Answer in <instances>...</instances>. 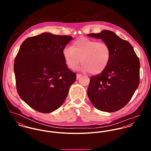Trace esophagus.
Returning <instances> with one entry per match:
<instances>
[{
  "instance_id": "obj_1",
  "label": "esophagus",
  "mask_w": 151,
  "mask_h": 151,
  "mask_svg": "<svg viewBox=\"0 0 151 151\" xmlns=\"http://www.w3.org/2000/svg\"><path fill=\"white\" fill-rule=\"evenodd\" d=\"M82 76V75L81 74H77V79L78 80L79 78H80Z\"/></svg>"
}]
</instances>
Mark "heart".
Masks as SVG:
<instances>
[{
    "instance_id": "heart-1",
    "label": "heart",
    "mask_w": 151,
    "mask_h": 151,
    "mask_svg": "<svg viewBox=\"0 0 151 151\" xmlns=\"http://www.w3.org/2000/svg\"><path fill=\"white\" fill-rule=\"evenodd\" d=\"M63 56L67 66L74 69L81 63L80 69L92 74L102 73L108 67L111 59V50L108 44L87 38H80L66 46Z\"/></svg>"
}]
</instances>
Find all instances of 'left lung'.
Wrapping results in <instances>:
<instances>
[{
  "label": "left lung",
  "instance_id": "8db88e82",
  "mask_svg": "<svg viewBox=\"0 0 151 151\" xmlns=\"http://www.w3.org/2000/svg\"><path fill=\"white\" fill-rule=\"evenodd\" d=\"M88 36L102 40L111 50V59L106 68L90 77L88 98L101 111H116L128 104L139 86V59L132 45L112 31L104 30Z\"/></svg>",
  "mask_w": 151,
  "mask_h": 151
}]
</instances>
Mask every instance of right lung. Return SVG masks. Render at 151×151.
<instances>
[{
    "label": "right lung",
    "mask_w": 151,
    "mask_h": 151,
    "mask_svg": "<svg viewBox=\"0 0 151 151\" xmlns=\"http://www.w3.org/2000/svg\"><path fill=\"white\" fill-rule=\"evenodd\" d=\"M68 35L45 32L27 38L14 60L17 92L28 105L43 113L60 108L76 74L68 68L63 56Z\"/></svg>",
    "instance_id": "1"
}]
</instances>
